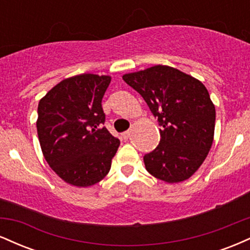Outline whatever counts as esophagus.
<instances>
[{
  "instance_id": "34e87169",
  "label": "esophagus",
  "mask_w": 250,
  "mask_h": 250,
  "mask_svg": "<svg viewBox=\"0 0 250 250\" xmlns=\"http://www.w3.org/2000/svg\"><path fill=\"white\" fill-rule=\"evenodd\" d=\"M129 135H130V131L127 130V131H125V133H122L121 136H122L123 140H127L128 137H129Z\"/></svg>"
}]
</instances>
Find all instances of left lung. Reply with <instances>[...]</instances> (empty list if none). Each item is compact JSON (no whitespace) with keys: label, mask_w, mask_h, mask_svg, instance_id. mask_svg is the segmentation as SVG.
I'll list each match as a JSON object with an SVG mask.
<instances>
[{"label":"left lung","mask_w":250,"mask_h":250,"mask_svg":"<svg viewBox=\"0 0 250 250\" xmlns=\"http://www.w3.org/2000/svg\"><path fill=\"white\" fill-rule=\"evenodd\" d=\"M157 117L161 140L145 155L146 169L167 183L188 180L201 167L214 141L215 105L200 80L157 64L122 76Z\"/></svg>","instance_id":"obj_1"}]
</instances>
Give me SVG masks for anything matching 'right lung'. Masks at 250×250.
Segmentation results:
<instances>
[{
	"label": "right lung",
	"instance_id": "right-lung-1",
	"mask_svg": "<svg viewBox=\"0 0 250 250\" xmlns=\"http://www.w3.org/2000/svg\"><path fill=\"white\" fill-rule=\"evenodd\" d=\"M111 77L81 74L62 80L40 100L36 121L42 154L68 185L90 187L104 179L120 140L104 127L102 99Z\"/></svg>",
	"mask_w": 250,
	"mask_h": 250
}]
</instances>
